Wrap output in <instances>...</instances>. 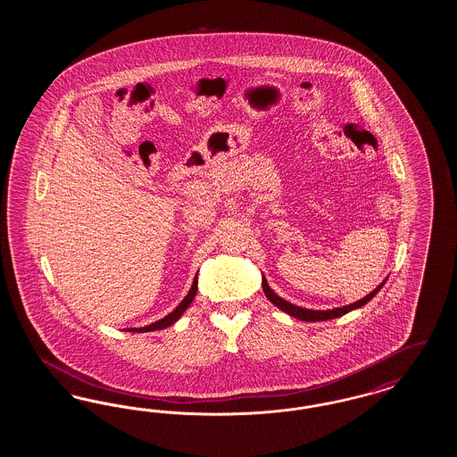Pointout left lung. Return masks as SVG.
Listing matches in <instances>:
<instances>
[{
	"mask_svg": "<svg viewBox=\"0 0 457 457\" xmlns=\"http://www.w3.org/2000/svg\"><path fill=\"white\" fill-rule=\"evenodd\" d=\"M384 284H386V281L380 284V286H377L363 300H358V302H354V303L346 304V306H343V308H334V310H308V308H302V306L289 303V302L283 300L281 296H278V295L269 287L265 278H262V287H263V293H265V296L269 298V302H272L278 308H281L283 312L289 313L291 317L300 319V320H303V322H320V320H330V319H337V317H341V315H346L351 310L360 308V306L369 303L370 300L382 289Z\"/></svg>",
	"mask_w": 457,
	"mask_h": 457,
	"instance_id": "8db88e82",
	"label": "left lung"
}]
</instances>
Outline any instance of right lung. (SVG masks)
I'll use <instances>...</instances> for the list:
<instances>
[{
	"label": "right lung",
	"instance_id": "1",
	"mask_svg": "<svg viewBox=\"0 0 457 457\" xmlns=\"http://www.w3.org/2000/svg\"><path fill=\"white\" fill-rule=\"evenodd\" d=\"M196 295V278L194 279V284H192V289L188 291V295L183 298V302L178 304L176 308H174L173 312L170 313V315H166L164 319H161V320H157V322H154L151 326L147 327H140V328H129L130 332H151V330H159V328H166V327L171 326L174 324L181 315H183V312L190 306V303L194 302V298H195Z\"/></svg>",
	"mask_w": 457,
	"mask_h": 457
}]
</instances>
